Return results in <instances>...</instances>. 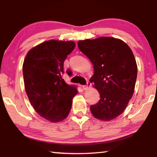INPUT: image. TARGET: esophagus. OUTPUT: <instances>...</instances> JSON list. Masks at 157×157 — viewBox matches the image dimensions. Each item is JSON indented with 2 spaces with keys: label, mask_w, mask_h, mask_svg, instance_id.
<instances>
[{
  "label": "esophagus",
  "mask_w": 157,
  "mask_h": 157,
  "mask_svg": "<svg viewBox=\"0 0 157 157\" xmlns=\"http://www.w3.org/2000/svg\"><path fill=\"white\" fill-rule=\"evenodd\" d=\"M91 86V83L88 80V81H87L86 85H84V86H82V88H83L84 90H87L89 88H90V86Z\"/></svg>",
  "instance_id": "obj_1"
}]
</instances>
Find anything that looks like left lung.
<instances>
[{
    "instance_id": "left-lung-1",
    "label": "left lung",
    "mask_w": 157,
    "mask_h": 157,
    "mask_svg": "<svg viewBox=\"0 0 157 157\" xmlns=\"http://www.w3.org/2000/svg\"><path fill=\"white\" fill-rule=\"evenodd\" d=\"M78 48L94 65L90 80L100 100L90 107L95 118L109 121L125 109L134 94L137 64L128 45L113 37L101 36L79 41Z\"/></svg>"
}]
</instances>
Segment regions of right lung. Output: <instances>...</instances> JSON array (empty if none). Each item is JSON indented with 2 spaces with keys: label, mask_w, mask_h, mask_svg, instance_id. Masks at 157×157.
<instances>
[{
  "label": "right lung",
  "mask_w": 157,
  "mask_h": 157,
  "mask_svg": "<svg viewBox=\"0 0 157 157\" xmlns=\"http://www.w3.org/2000/svg\"><path fill=\"white\" fill-rule=\"evenodd\" d=\"M75 47L72 41H44L29 50L23 62L28 99L36 113L52 123L67 118L73 98L78 94L75 86L62 79L63 62Z\"/></svg>",
  "instance_id": "obj_1"
}]
</instances>
